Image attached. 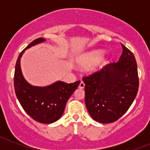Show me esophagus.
I'll return each instance as SVG.
<instances>
[{
	"label": "esophagus",
	"instance_id": "esophagus-1",
	"mask_svg": "<svg viewBox=\"0 0 150 150\" xmlns=\"http://www.w3.org/2000/svg\"><path fill=\"white\" fill-rule=\"evenodd\" d=\"M78 87H79V88L83 89L84 88H85V83H84L83 82V81H81V83H80L79 86H78Z\"/></svg>",
	"mask_w": 150,
	"mask_h": 150
}]
</instances>
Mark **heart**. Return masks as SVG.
Segmentation results:
<instances>
[{"instance_id":"1","label":"heart","mask_w":150,"mask_h":150,"mask_svg":"<svg viewBox=\"0 0 150 150\" xmlns=\"http://www.w3.org/2000/svg\"><path fill=\"white\" fill-rule=\"evenodd\" d=\"M103 50H94L79 56L76 59V64L81 68H88L90 73H96L102 70L108 63V58L103 57Z\"/></svg>"}]
</instances>
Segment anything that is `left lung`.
<instances>
[{
	"label": "left lung",
	"mask_w": 150,
	"mask_h": 150,
	"mask_svg": "<svg viewBox=\"0 0 150 150\" xmlns=\"http://www.w3.org/2000/svg\"><path fill=\"white\" fill-rule=\"evenodd\" d=\"M118 62L84 77L85 103L92 118L102 123L118 120L128 110L139 88L137 64L133 53L122 45Z\"/></svg>",
	"instance_id": "obj_1"
}]
</instances>
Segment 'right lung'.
<instances>
[{"label":"right lung","mask_w":150,"mask_h":150,"mask_svg":"<svg viewBox=\"0 0 150 150\" xmlns=\"http://www.w3.org/2000/svg\"><path fill=\"white\" fill-rule=\"evenodd\" d=\"M46 41L43 38L30 43L19 55L15 66L14 90L19 103L25 112L37 122L52 123L62 115L68 99L78 88L81 81L66 83L57 81L47 86H35L24 78L20 61L22 55L30 47Z\"/></svg>","instance_id":"add662e5"}]
</instances>
